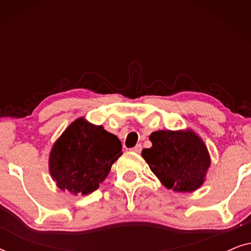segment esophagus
<instances>
[{
  "mask_svg": "<svg viewBox=\"0 0 251 251\" xmlns=\"http://www.w3.org/2000/svg\"><path fill=\"white\" fill-rule=\"evenodd\" d=\"M131 151L135 153H140V151H142V145H140V144H137L133 149H131Z\"/></svg>",
  "mask_w": 251,
  "mask_h": 251,
  "instance_id": "esophagus-1",
  "label": "esophagus"
}]
</instances>
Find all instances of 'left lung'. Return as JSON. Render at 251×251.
Returning <instances> with one entry per match:
<instances>
[{"instance_id": "8db88e82", "label": "left lung", "mask_w": 251, "mask_h": 251, "mask_svg": "<svg viewBox=\"0 0 251 251\" xmlns=\"http://www.w3.org/2000/svg\"><path fill=\"white\" fill-rule=\"evenodd\" d=\"M150 140L152 147L144 149L142 156L163 186L181 193L202 186L211 160L200 136L192 129L157 130Z\"/></svg>"}]
</instances>
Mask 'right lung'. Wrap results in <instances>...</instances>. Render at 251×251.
<instances>
[{
	"label": "right lung",
	"mask_w": 251,
	"mask_h": 251,
	"mask_svg": "<svg viewBox=\"0 0 251 251\" xmlns=\"http://www.w3.org/2000/svg\"><path fill=\"white\" fill-rule=\"evenodd\" d=\"M122 155V144L102 126L78 118L54 142L49 171L61 191L87 195L97 190Z\"/></svg>",
	"instance_id": "obj_1"
}]
</instances>
